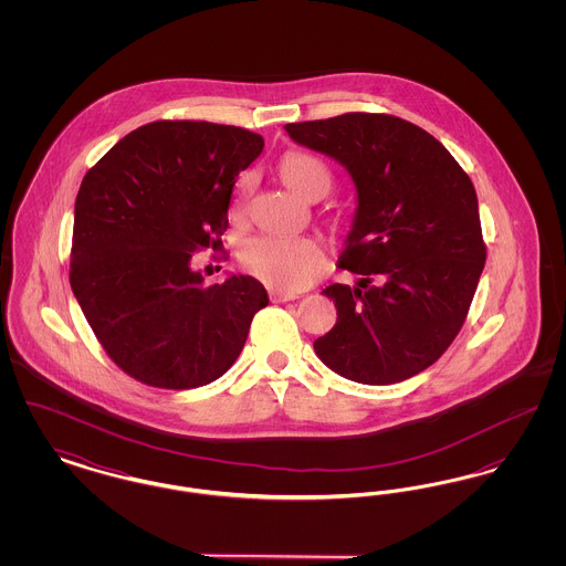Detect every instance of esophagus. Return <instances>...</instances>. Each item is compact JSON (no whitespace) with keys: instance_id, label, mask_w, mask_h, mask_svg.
Wrapping results in <instances>:
<instances>
[{"instance_id":"esophagus-1","label":"esophagus","mask_w":566,"mask_h":566,"mask_svg":"<svg viewBox=\"0 0 566 566\" xmlns=\"http://www.w3.org/2000/svg\"><path fill=\"white\" fill-rule=\"evenodd\" d=\"M298 298V293H286V291H271V301L275 303H284V301H295Z\"/></svg>"}]
</instances>
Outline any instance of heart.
Segmentation results:
<instances>
[{"instance_id": "1", "label": "heart", "mask_w": 566, "mask_h": 566, "mask_svg": "<svg viewBox=\"0 0 566 566\" xmlns=\"http://www.w3.org/2000/svg\"><path fill=\"white\" fill-rule=\"evenodd\" d=\"M282 182L305 201H318L331 189V171L318 157L301 150H289L277 161ZM248 178H242L233 203L231 218L243 214V197ZM243 270L268 286L280 291H301L310 286L324 268L321 243L312 238H250L240 248Z\"/></svg>"}]
</instances>
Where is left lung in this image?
I'll list each match as a JSON object with an SVG mask.
<instances>
[{
    "instance_id": "obj_1",
    "label": "left lung",
    "mask_w": 566,
    "mask_h": 566,
    "mask_svg": "<svg viewBox=\"0 0 566 566\" xmlns=\"http://www.w3.org/2000/svg\"><path fill=\"white\" fill-rule=\"evenodd\" d=\"M291 139L346 167L356 212L331 284L335 326L314 342L324 365L358 384H397L431 367L467 318L484 271L473 182L446 146L388 114L291 123Z\"/></svg>"
}]
</instances>
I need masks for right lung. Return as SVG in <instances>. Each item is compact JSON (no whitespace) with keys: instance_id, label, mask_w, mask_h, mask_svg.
<instances>
[{"instance_id":"1","label":"right lung","mask_w":566,"mask_h":566,"mask_svg":"<svg viewBox=\"0 0 566 566\" xmlns=\"http://www.w3.org/2000/svg\"><path fill=\"white\" fill-rule=\"evenodd\" d=\"M263 137L206 120H157L86 171L74 208L70 284L109 358L157 388L222 376L270 303L252 275L206 286L192 252L220 242L235 178ZM222 243V242H220Z\"/></svg>"}]
</instances>
